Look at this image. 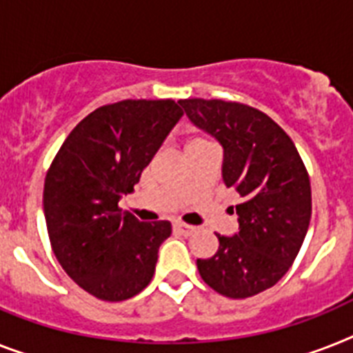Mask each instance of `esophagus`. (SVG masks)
I'll return each mask as SVG.
<instances>
[{"mask_svg": "<svg viewBox=\"0 0 353 353\" xmlns=\"http://www.w3.org/2000/svg\"><path fill=\"white\" fill-rule=\"evenodd\" d=\"M173 229L176 232H179V234H183V236H189V234H191V232L194 231V227L188 225V223H182V222H174L173 223Z\"/></svg>", "mask_w": 353, "mask_h": 353, "instance_id": "esophagus-1", "label": "esophagus"}]
</instances>
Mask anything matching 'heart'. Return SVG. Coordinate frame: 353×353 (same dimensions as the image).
<instances>
[{
  "label": "heart",
  "instance_id": "obj_1",
  "mask_svg": "<svg viewBox=\"0 0 353 353\" xmlns=\"http://www.w3.org/2000/svg\"><path fill=\"white\" fill-rule=\"evenodd\" d=\"M193 144H198V141H196V142H193Z\"/></svg>",
  "mask_w": 353,
  "mask_h": 353
}]
</instances>
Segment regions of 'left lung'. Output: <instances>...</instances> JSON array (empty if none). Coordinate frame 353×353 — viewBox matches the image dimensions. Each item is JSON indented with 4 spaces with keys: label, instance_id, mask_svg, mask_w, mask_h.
<instances>
[{
    "label": "left lung",
    "instance_id": "8db88e82",
    "mask_svg": "<svg viewBox=\"0 0 353 353\" xmlns=\"http://www.w3.org/2000/svg\"><path fill=\"white\" fill-rule=\"evenodd\" d=\"M194 126L223 148L222 179L236 189L238 232L216 234L220 247L198 272L232 299L263 292L294 263L312 214L310 180L290 137L269 115L220 99L179 101Z\"/></svg>",
    "mask_w": 353,
    "mask_h": 353
}]
</instances>
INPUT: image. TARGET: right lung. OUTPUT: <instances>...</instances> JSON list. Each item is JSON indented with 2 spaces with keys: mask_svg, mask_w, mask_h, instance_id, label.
I'll return each instance as SVG.
<instances>
[{
  "mask_svg": "<svg viewBox=\"0 0 353 353\" xmlns=\"http://www.w3.org/2000/svg\"><path fill=\"white\" fill-rule=\"evenodd\" d=\"M183 112L171 99L97 108L72 130L46 173L43 208L66 274L104 301H124L155 274L165 220L145 223L119 208Z\"/></svg>",
  "mask_w": 353,
  "mask_h": 353,
  "instance_id": "obj_1",
  "label": "right lung"
}]
</instances>
